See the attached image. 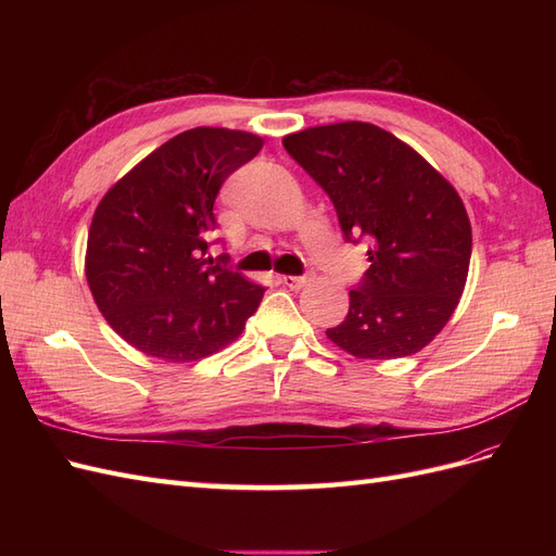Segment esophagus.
I'll return each instance as SVG.
<instances>
[{
    "label": "esophagus",
    "instance_id": "obj_1",
    "mask_svg": "<svg viewBox=\"0 0 556 556\" xmlns=\"http://www.w3.org/2000/svg\"><path fill=\"white\" fill-rule=\"evenodd\" d=\"M280 282L285 285V288H290V290H301L306 285V278L304 276H282Z\"/></svg>",
    "mask_w": 556,
    "mask_h": 556
}]
</instances>
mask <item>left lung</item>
<instances>
[{
	"label": "left lung",
	"mask_w": 556,
	"mask_h": 556,
	"mask_svg": "<svg viewBox=\"0 0 556 556\" xmlns=\"http://www.w3.org/2000/svg\"><path fill=\"white\" fill-rule=\"evenodd\" d=\"M282 146L329 194L345 239L371 241V266L329 341L357 359L415 355L464 292L473 237L462 197L417 150L371 123L308 127Z\"/></svg>",
	"instance_id": "obj_1"
}]
</instances>
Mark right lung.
Here are the masks:
<instances>
[{
    "mask_svg": "<svg viewBox=\"0 0 556 556\" xmlns=\"http://www.w3.org/2000/svg\"><path fill=\"white\" fill-rule=\"evenodd\" d=\"M257 134L194 127L162 143L102 197L86 278L115 333L164 362L223 350L257 311L262 285L206 257L223 182L262 150Z\"/></svg>",
    "mask_w": 556,
    "mask_h": 556,
    "instance_id": "add662e5",
    "label": "right lung"
}]
</instances>
